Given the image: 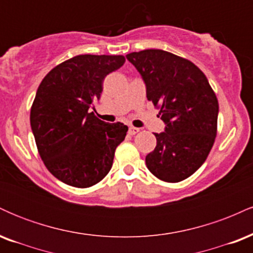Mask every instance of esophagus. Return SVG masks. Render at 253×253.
<instances>
[{"instance_id": "esophagus-1", "label": "esophagus", "mask_w": 253, "mask_h": 253, "mask_svg": "<svg viewBox=\"0 0 253 253\" xmlns=\"http://www.w3.org/2000/svg\"><path fill=\"white\" fill-rule=\"evenodd\" d=\"M139 130H140V129L136 128V127H129V128H128V133H129L130 135H134V134H136V133L139 132Z\"/></svg>"}]
</instances>
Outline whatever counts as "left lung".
<instances>
[{"mask_svg": "<svg viewBox=\"0 0 253 253\" xmlns=\"http://www.w3.org/2000/svg\"><path fill=\"white\" fill-rule=\"evenodd\" d=\"M146 84L165 130L145 158L157 178L177 183L193 175L210 155L217 130L219 103L207 77L190 60L163 50L126 56Z\"/></svg>", "mask_w": 253, "mask_h": 253, "instance_id": "1", "label": "left lung"}]
</instances>
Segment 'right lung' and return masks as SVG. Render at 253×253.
I'll list each match as a JSON object with an SVG mask.
<instances>
[{"mask_svg": "<svg viewBox=\"0 0 253 253\" xmlns=\"http://www.w3.org/2000/svg\"><path fill=\"white\" fill-rule=\"evenodd\" d=\"M124 56L80 54L43 77L31 108L38 152L56 178L76 188L102 181L128 127L107 124L90 112L103 80L125 63Z\"/></svg>", "mask_w": 253, "mask_h": 253, "instance_id": "add662e5", "label": "right lung"}]
</instances>
